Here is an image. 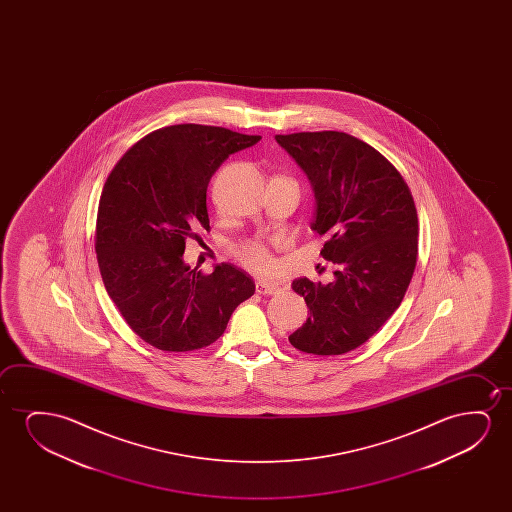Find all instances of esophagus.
<instances>
[{"instance_id": "34e87169", "label": "esophagus", "mask_w": 512, "mask_h": 512, "mask_svg": "<svg viewBox=\"0 0 512 512\" xmlns=\"http://www.w3.org/2000/svg\"><path fill=\"white\" fill-rule=\"evenodd\" d=\"M255 290L260 295H274L280 292V287L276 283H271V281L259 280L255 283Z\"/></svg>"}]
</instances>
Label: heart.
<instances>
[{"mask_svg":"<svg viewBox=\"0 0 512 512\" xmlns=\"http://www.w3.org/2000/svg\"><path fill=\"white\" fill-rule=\"evenodd\" d=\"M236 257L241 260L243 266L252 269L255 273H266L273 267V257L271 252L264 243L260 241H248L243 245H238L234 248Z\"/></svg>","mask_w":512,"mask_h":512,"instance_id":"obj_1","label":"heart"}]
</instances>
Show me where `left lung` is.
<instances>
[{
  "instance_id": "1",
  "label": "left lung",
  "mask_w": 512,
  "mask_h": 512,
  "mask_svg": "<svg viewBox=\"0 0 512 512\" xmlns=\"http://www.w3.org/2000/svg\"><path fill=\"white\" fill-rule=\"evenodd\" d=\"M315 194L311 229L325 236L334 281L292 283L308 320L288 336L297 350L343 355L364 344L399 308L418 255V215L399 171L355 136L337 131L278 134Z\"/></svg>"
}]
</instances>
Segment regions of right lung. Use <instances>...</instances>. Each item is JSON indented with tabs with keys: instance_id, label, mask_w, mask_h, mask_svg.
I'll list each match as a JSON object with an SVG mask.
<instances>
[{
	"instance_id": "add662e5",
	"label": "right lung",
	"mask_w": 512,
	"mask_h": 512,
	"mask_svg": "<svg viewBox=\"0 0 512 512\" xmlns=\"http://www.w3.org/2000/svg\"><path fill=\"white\" fill-rule=\"evenodd\" d=\"M259 141L224 127H162L126 152L106 180L96 222L101 278L127 325L157 350L210 346L255 292L252 276L238 267L218 264L204 276L183 252L194 229H210L211 176Z\"/></svg>"
}]
</instances>
